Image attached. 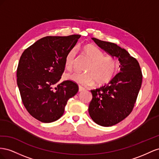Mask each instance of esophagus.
Listing matches in <instances>:
<instances>
[{
    "instance_id": "1",
    "label": "esophagus",
    "mask_w": 159,
    "mask_h": 159,
    "mask_svg": "<svg viewBox=\"0 0 159 159\" xmlns=\"http://www.w3.org/2000/svg\"><path fill=\"white\" fill-rule=\"evenodd\" d=\"M83 90H84V88L82 87L81 86H79V91L82 92V91H83Z\"/></svg>"
}]
</instances>
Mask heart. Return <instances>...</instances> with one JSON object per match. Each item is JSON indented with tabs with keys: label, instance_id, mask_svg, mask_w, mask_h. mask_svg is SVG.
Masks as SVG:
<instances>
[{
	"label": "heart",
	"instance_id": "obj_1",
	"mask_svg": "<svg viewBox=\"0 0 159 159\" xmlns=\"http://www.w3.org/2000/svg\"><path fill=\"white\" fill-rule=\"evenodd\" d=\"M83 53L90 61L85 72L87 73L72 72L65 75L66 80L83 86H91L96 83L102 85L109 82L115 75L118 61L111 55H104V52L97 47L87 44L83 48ZM76 56V48H70L65 58V65L68 70L74 66Z\"/></svg>",
	"mask_w": 159,
	"mask_h": 159
}]
</instances>
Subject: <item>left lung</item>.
<instances>
[{"label":"left lung","mask_w":159,"mask_h":159,"mask_svg":"<svg viewBox=\"0 0 159 159\" xmlns=\"http://www.w3.org/2000/svg\"><path fill=\"white\" fill-rule=\"evenodd\" d=\"M99 47L119 61L120 72L110 83L91 90L89 112L94 122L111 126L124 120L132 112L137 101L143 75L139 63L125 49L117 44L92 38Z\"/></svg>","instance_id":"8db88e82"}]
</instances>
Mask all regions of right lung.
<instances>
[{
  "mask_svg": "<svg viewBox=\"0 0 159 159\" xmlns=\"http://www.w3.org/2000/svg\"><path fill=\"white\" fill-rule=\"evenodd\" d=\"M80 37L48 36L25 50L16 70L17 84L26 111L42 122L58 120L68 100L79 90L78 84L65 80L57 84L65 70V58Z\"/></svg>",
  "mask_w": 159,
  "mask_h": 159,
  "instance_id": "right-lung-1",
  "label": "right lung"
}]
</instances>
